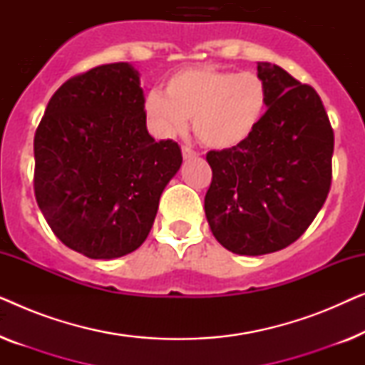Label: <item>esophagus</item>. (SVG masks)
Wrapping results in <instances>:
<instances>
[{"instance_id": "obj_1", "label": "esophagus", "mask_w": 365, "mask_h": 365, "mask_svg": "<svg viewBox=\"0 0 365 365\" xmlns=\"http://www.w3.org/2000/svg\"><path fill=\"white\" fill-rule=\"evenodd\" d=\"M182 156L186 158V159H191V158H196V156H197V153L194 151L192 148H189V146H182Z\"/></svg>"}]
</instances>
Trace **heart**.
Returning a JSON list of instances; mask_svg holds the SVG:
<instances>
[{"mask_svg": "<svg viewBox=\"0 0 365 365\" xmlns=\"http://www.w3.org/2000/svg\"><path fill=\"white\" fill-rule=\"evenodd\" d=\"M269 103L267 84L259 74L199 66L169 76L164 96L151 93L144 109L158 136H178L192 118L194 134L204 146L231 149L257 131Z\"/></svg>", "mask_w": 365, "mask_h": 365, "instance_id": "b5f03b06", "label": "heart"}]
</instances>
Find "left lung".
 <instances>
[{
    "label": "left lung",
    "mask_w": 365,
    "mask_h": 365,
    "mask_svg": "<svg viewBox=\"0 0 365 365\" xmlns=\"http://www.w3.org/2000/svg\"><path fill=\"white\" fill-rule=\"evenodd\" d=\"M269 108L241 146L209 151L212 181L204 209L214 237L231 252L281 251L311 226L331 191L334 129L309 84L257 63Z\"/></svg>",
    "instance_id": "obj_1"
}]
</instances>
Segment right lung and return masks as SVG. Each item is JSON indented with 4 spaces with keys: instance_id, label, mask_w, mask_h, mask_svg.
I'll list each match as a JSON object with an SVG mask.
<instances>
[{
    "instance_id": "obj_1",
    "label": "right lung",
    "mask_w": 365,
    "mask_h": 365,
    "mask_svg": "<svg viewBox=\"0 0 365 365\" xmlns=\"http://www.w3.org/2000/svg\"><path fill=\"white\" fill-rule=\"evenodd\" d=\"M144 91L128 63L69 78L34 134V196L64 246L121 257L146 241L159 197L181 168L173 139L154 141Z\"/></svg>"
}]
</instances>
